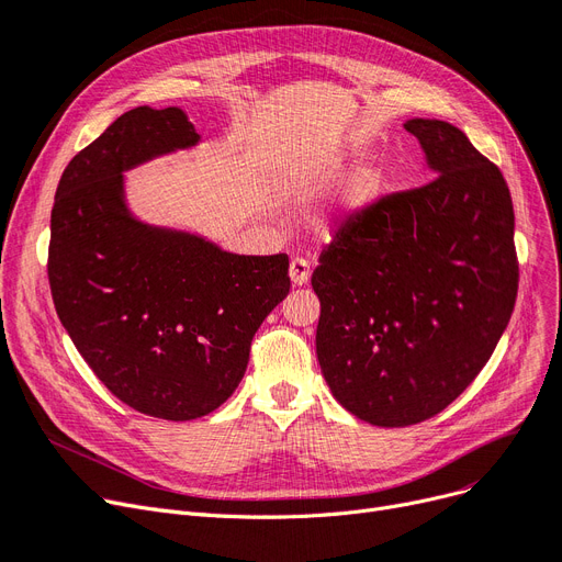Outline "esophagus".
Returning <instances> with one entry per match:
<instances>
[{"mask_svg":"<svg viewBox=\"0 0 562 562\" xmlns=\"http://www.w3.org/2000/svg\"><path fill=\"white\" fill-rule=\"evenodd\" d=\"M289 278L296 286H303L310 280V263L303 257H294L289 263Z\"/></svg>","mask_w":562,"mask_h":562,"instance_id":"esophagus-1","label":"esophagus"}]
</instances>
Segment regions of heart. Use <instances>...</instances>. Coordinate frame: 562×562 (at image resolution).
Segmentation results:
<instances>
[{"label":"heart","instance_id":"b5f03b06","mask_svg":"<svg viewBox=\"0 0 562 562\" xmlns=\"http://www.w3.org/2000/svg\"><path fill=\"white\" fill-rule=\"evenodd\" d=\"M382 190V171L380 166H363L357 173H351L345 182L340 199H338V213L355 215L361 213L372 201L378 199Z\"/></svg>","mask_w":562,"mask_h":562}]
</instances>
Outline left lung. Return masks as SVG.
Returning a JSON list of instances; mask_svg holds the SVG:
<instances>
[{
  "label": "left lung",
  "instance_id": "left-lung-1",
  "mask_svg": "<svg viewBox=\"0 0 562 562\" xmlns=\"http://www.w3.org/2000/svg\"><path fill=\"white\" fill-rule=\"evenodd\" d=\"M438 173L342 222L319 255L317 359L336 401L372 426L440 414L480 375L514 313L509 187L468 136L414 117Z\"/></svg>",
  "mask_w": 562,
  "mask_h": 562
}]
</instances>
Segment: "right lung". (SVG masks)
<instances>
[{
	"label": "right lung",
	"instance_id": "1",
	"mask_svg": "<svg viewBox=\"0 0 562 562\" xmlns=\"http://www.w3.org/2000/svg\"><path fill=\"white\" fill-rule=\"evenodd\" d=\"M199 140L171 106H138L82 148L57 184L48 282L80 357L124 405L166 422L217 409L261 322L289 294V257H240L136 222L122 171Z\"/></svg>",
	"mask_w": 562,
	"mask_h": 562
}]
</instances>
